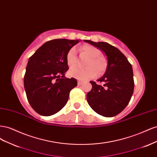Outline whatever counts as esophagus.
Returning a JSON list of instances; mask_svg holds the SVG:
<instances>
[{"label": "esophagus", "instance_id": "obj_1", "mask_svg": "<svg viewBox=\"0 0 157 157\" xmlns=\"http://www.w3.org/2000/svg\"><path fill=\"white\" fill-rule=\"evenodd\" d=\"M83 84V82L81 81V80H78V86H80V85H82Z\"/></svg>", "mask_w": 157, "mask_h": 157}]
</instances>
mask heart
Masks as SVG:
<instances>
[{
	"instance_id": "b5f03b06",
	"label": "heart",
	"mask_w": 157,
	"mask_h": 157,
	"mask_svg": "<svg viewBox=\"0 0 157 157\" xmlns=\"http://www.w3.org/2000/svg\"><path fill=\"white\" fill-rule=\"evenodd\" d=\"M80 50L82 53L89 56L85 65V68L75 67L71 69L69 74L71 77H75L78 80H86L96 77L97 73L101 75L105 72L107 63L105 58L101 54V51L96 47L92 45H83L80 48ZM67 63L70 67L76 64L77 56L75 48H71L66 56Z\"/></svg>"
}]
</instances>
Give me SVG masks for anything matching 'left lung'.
Here are the masks:
<instances>
[{"mask_svg":"<svg viewBox=\"0 0 157 157\" xmlns=\"http://www.w3.org/2000/svg\"><path fill=\"white\" fill-rule=\"evenodd\" d=\"M84 42L103 51L108 62L105 74L98 80L101 84L90 82L92 88L87 94L88 103L99 115L106 117L116 116L128 105L134 92L132 65L119 50L107 42L89 40Z\"/></svg>","mask_w":157,"mask_h":157,"instance_id":"obj_1","label":"left lung"}]
</instances>
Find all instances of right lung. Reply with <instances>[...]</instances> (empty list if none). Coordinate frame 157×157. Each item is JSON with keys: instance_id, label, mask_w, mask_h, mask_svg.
Masks as SVG:
<instances>
[{"instance_id": "obj_1", "label": "right lung", "mask_w": 157, "mask_h": 157, "mask_svg": "<svg viewBox=\"0 0 157 157\" xmlns=\"http://www.w3.org/2000/svg\"><path fill=\"white\" fill-rule=\"evenodd\" d=\"M78 40L54 39L46 42L28 61L24 75L27 100L40 115L50 116L67 103L69 92L77 86L74 78H67L66 60L68 51Z\"/></svg>"}]
</instances>
